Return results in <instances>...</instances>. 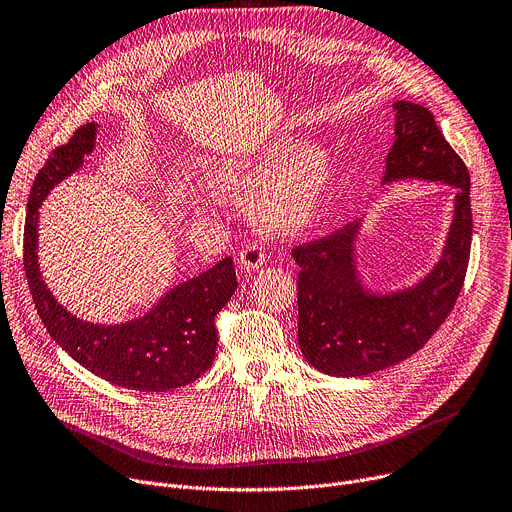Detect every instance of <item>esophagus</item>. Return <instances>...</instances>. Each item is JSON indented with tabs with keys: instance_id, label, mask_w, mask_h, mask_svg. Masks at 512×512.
I'll return each mask as SVG.
<instances>
[{
	"instance_id": "34e87169",
	"label": "esophagus",
	"mask_w": 512,
	"mask_h": 512,
	"mask_svg": "<svg viewBox=\"0 0 512 512\" xmlns=\"http://www.w3.org/2000/svg\"><path fill=\"white\" fill-rule=\"evenodd\" d=\"M238 261H241V267L245 271H255L267 261V255L259 243H249L241 249V253H238Z\"/></svg>"
}]
</instances>
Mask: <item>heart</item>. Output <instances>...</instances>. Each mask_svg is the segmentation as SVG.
<instances>
[{"label":"heart","instance_id":"1","mask_svg":"<svg viewBox=\"0 0 512 512\" xmlns=\"http://www.w3.org/2000/svg\"><path fill=\"white\" fill-rule=\"evenodd\" d=\"M331 181L333 158L323 144L280 133L255 156L220 170L214 183L224 193L255 189L251 212L257 224L290 234L319 214Z\"/></svg>","mask_w":512,"mask_h":512}]
</instances>
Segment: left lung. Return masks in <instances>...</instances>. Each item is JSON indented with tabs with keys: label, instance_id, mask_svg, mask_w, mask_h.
<instances>
[{
	"label": "left lung",
	"instance_id": "1",
	"mask_svg": "<svg viewBox=\"0 0 512 512\" xmlns=\"http://www.w3.org/2000/svg\"><path fill=\"white\" fill-rule=\"evenodd\" d=\"M395 140L383 185L401 179L455 187V216L442 259L416 284L393 294H372L354 263L360 222L292 249L298 263V344L317 370L333 377H364L416 354L447 319L463 288L471 249L469 173L449 146L434 115L416 102L397 100Z\"/></svg>",
	"mask_w": 512,
	"mask_h": 512
}]
</instances>
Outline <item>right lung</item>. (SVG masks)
Masks as SVG:
<instances>
[{
	"label": "right lung",
	"instance_id": "add662e5",
	"mask_svg": "<svg viewBox=\"0 0 512 512\" xmlns=\"http://www.w3.org/2000/svg\"><path fill=\"white\" fill-rule=\"evenodd\" d=\"M96 125L86 123L55 148L32 183L24 224V271L49 335L84 368L131 391H168L193 383L216 356V315L236 290L232 259L173 288L144 317L123 325H94L67 313L41 278L37 259L39 208L47 193L82 166Z\"/></svg>",
	"mask_w": 512,
	"mask_h": 512
}]
</instances>
